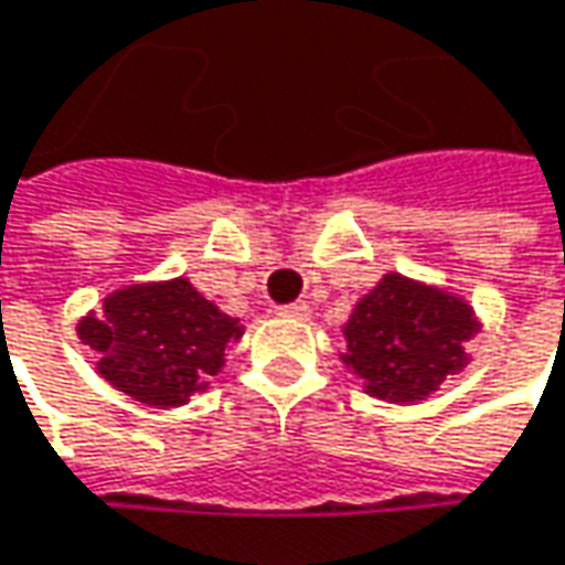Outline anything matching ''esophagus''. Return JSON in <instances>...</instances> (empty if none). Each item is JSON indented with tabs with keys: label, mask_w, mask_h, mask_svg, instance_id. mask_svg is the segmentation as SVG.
I'll use <instances>...</instances> for the list:
<instances>
[{
	"label": "esophagus",
	"mask_w": 565,
	"mask_h": 565,
	"mask_svg": "<svg viewBox=\"0 0 565 565\" xmlns=\"http://www.w3.org/2000/svg\"><path fill=\"white\" fill-rule=\"evenodd\" d=\"M278 316H284V319H310V307L307 303H287V307H278Z\"/></svg>",
	"instance_id": "1"
}]
</instances>
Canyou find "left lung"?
I'll return each mask as SVG.
<instances>
[{
	"instance_id": "obj_1",
	"label": "left lung",
	"mask_w": 565,
	"mask_h": 565,
	"mask_svg": "<svg viewBox=\"0 0 565 565\" xmlns=\"http://www.w3.org/2000/svg\"><path fill=\"white\" fill-rule=\"evenodd\" d=\"M480 329V316L467 297L386 271L351 307L339 358L367 396L415 406L470 364L467 342Z\"/></svg>"
}]
</instances>
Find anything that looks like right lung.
Here are the masks:
<instances>
[{
    "label": "right lung",
    "mask_w": 565,
    "mask_h": 565,
    "mask_svg": "<svg viewBox=\"0 0 565 565\" xmlns=\"http://www.w3.org/2000/svg\"><path fill=\"white\" fill-rule=\"evenodd\" d=\"M243 332L188 278L117 287L76 322L95 374L152 409H179L204 393Z\"/></svg>",
    "instance_id": "obj_1"
}]
</instances>
